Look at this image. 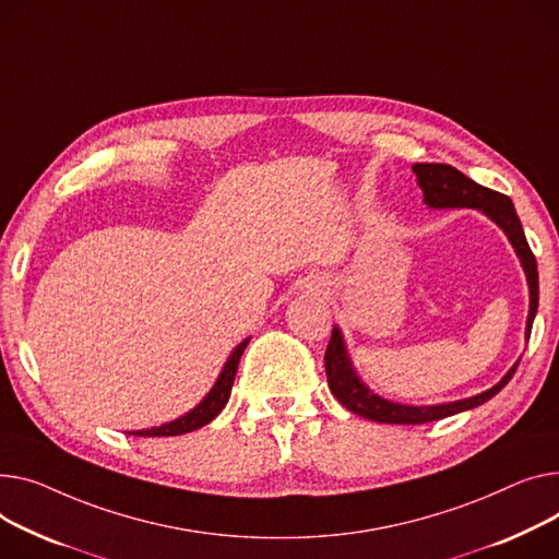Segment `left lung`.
I'll list each match as a JSON object with an SVG mask.
<instances>
[{
	"mask_svg": "<svg viewBox=\"0 0 559 559\" xmlns=\"http://www.w3.org/2000/svg\"><path fill=\"white\" fill-rule=\"evenodd\" d=\"M414 173L425 193V204H429L431 209H463V206L478 209L488 217H492L506 231L516 255L522 258L524 272L528 276L531 310H528V323H526V340H531V330H533V321L539 304V274H537L535 253L528 247V240L524 236L522 222L516 217L512 200L503 193H497L492 189H486V186L476 183L474 179H469L467 175H463L450 164H414ZM323 361H325V376H328V386L332 395L337 397L348 412L366 420L386 423V425H425L431 420H440V418L467 412V408H474L495 397L510 382V378L514 376V370L519 366L514 364L497 386L488 389L486 393H478L474 397L450 402V404H436V406H406V404H395L376 393H370L368 386L361 384L346 355L340 328H332Z\"/></svg>",
	"mask_w": 559,
	"mask_h": 559,
	"instance_id": "8db88e82",
	"label": "left lung"
}]
</instances>
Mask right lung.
Returning a JSON list of instances; mask_svg holds the SVG:
<instances>
[{
  "label": "right lung",
  "mask_w": 559,
  "mask_h": 559,
  "mask_svg": "<svg viewBox=\"0 0 559 559\" xmlns=\"http://www.w3.org/2000/svg\"><path fill=\"white\" fill-rule=\"evenodd\" d=\"M249 340H245L234 353L231 357L227 359L225 368H222V373L215 382V386L209 391V395L193 408L191 414H186L168 425H162V427H153V429H143V431H130L132 436H147V438H155V436H181V433H189V431H195L204 425H209L222 408L227 406L229 402V395H231V386H234V380H236V370H238V361L247 348Z\"/></svg>",
  "instance_id": "obj_1"
}]
</instances>
